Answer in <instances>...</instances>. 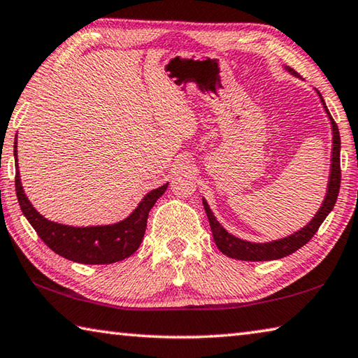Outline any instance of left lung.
Returning <instances> with one entry per match:
<instances>
[{"label":"left lung","mask_w":358,"mask_h":358,"mask_svg":"<svg viewBox=\"0 0 358 358\" xmlns=\"http://www.w3.org/2000/svg\"><path fill=\"white\" fill-rule=\"evenodd\" d=\"M290 76L299 77L294 69L284 66ZM316 93L319 94V99L322 102V107L327 113V117L330 120L331 124V157H330V173H329V181H327V191L324 196V201L320 203V208L317 210V213L313 216V220L303 226L301 229L295 230L294 234L287 235V237L278 238V240H271V241H265V243H256V241H248L243 238H238L227 232L224 229L220 221L216 220V216L211 211L208 202L202 199L205 213L208 216L210 221V227H211V234H213L215 243L220 248V251L222 254H226L227 257L232 259H238V260H250V262H259V260H275V259H281L286 257L289 254L295 252L296 250H300L303 245H306L308 241L313 238V235L317 232V229L320 227V224L324 222V220L329 216L330 211L335 207V202L338 199V192H339V183H341V171H339V151H341V138H339V131L335 121H333L331 115L329 112V108L325 106V101L322 98L317 90Z\"/></svg>","instance_id":"8db88e82"}]
</instances>
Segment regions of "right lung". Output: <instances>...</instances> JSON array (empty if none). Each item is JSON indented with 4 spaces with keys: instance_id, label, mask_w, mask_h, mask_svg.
I'll use <instances>...</instances> for the list:
<instances>
[{
    "instance_id": "right-lung-1",
    "label": "right lung",
    "mask_w": 358,
    "mask_h": 358,
    "mask_svg": "<svg viewBox=\"0 0 358 358\" xmlns=\"http://www.w3.org/2000/svg\"><path fill=\"white\" fill-rule=\"evenodd\" d=\"M14 157L15 191L23 215L38 232L41 240L53 252L78 264H115L134 254L143 240L150 210L153 208L157 199L166 192L169 186V183H166L145 194L137 207L132 210V213L118 222L87 227L68 226V224L47 220L33 207V203L27 197L20 181L19 159H17V136L14 142Z\"/></svg>"
}]
</instances>
